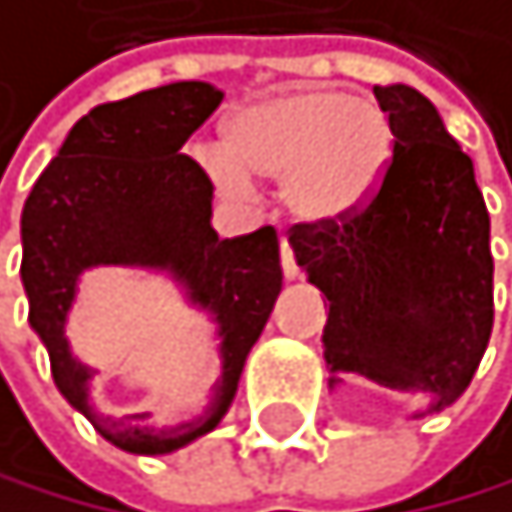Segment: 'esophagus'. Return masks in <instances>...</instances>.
Segmentation results:
<instances>
[{
    "instance_id": "esophagus-1",
    "label": "esophagus",
    "mask_w": 512,
    "mask_h": 512,
    "mask_svg": "<svg viewBox=\"0 0 512 512\" xmlns=\"http://www.w3.org/2000/svg\"><path fill=\"white\" fill-rule=\"evenodd\" d=\"M281 269H285V278H288V281H294V278L300 275V269H297V262H294V250H291L288 237H281Z\"/></svg>"
}]
</instances>
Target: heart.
<instances>
[{
	"instance_id": "b5f03b06",
	"label": "heart",
	"mask_w": 512,
	"mask_h": 512,
	"mask_svg": "<svg viewBox=\"0 0 512 512\" xmlns=\"http://www.w3.org/2000/svg\"><path fill=\"white\" fill-rule=\"evenodd\" d=\"M389 145V120L373 100L300 88L237 110L224 129V154L208 158V173L231 193L246 177H285L281 193L297 218L332 221L373 193Z\"/></svg>"
}]
</instances>
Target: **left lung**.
Wrapping results in <instances>:
<instances>
[{
	"label": "left lung",
	"instance_id": "obj_1",
	"mask_svg": "<svg viewBox=\"0 0 512 512\" xmlns=\"http://www.w3.org/2000/svg\"><path fill=\"white\" fill-rule=\"evenodd\" d=\"M373 94L396 139L377 189L342 218L294 224L288 243L329 300V386L351 373L431 392L427 412H440L472 383L491 339V218L472 158L431 100L408 85Z\"/></svg>",
	"mask_w": 512,
	"mask_h": 512
}]
</instances>
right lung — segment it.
Instances as JSON below:
<instances>
[{
	"mask_svg": "<svg viewBox=\"0 0 512 512\" xmlns=\"http://www.w3.org/2000/svg\"><path fill=\"white\" fill-rule=\"evenodd\" d=\"M221 97L208 81H173L94 107L72 126L21 212L27 323L47 345L56 389L100 437L135 456H164L215 431L281 291L275 227L218 240L215 186L183 154ZM97 265L170 271L190 303L216 316L222 377L196 419L158 425L150 413L113 416L93 405L96 371L71 354L65 319L80 272Z\"/></svg>",
	"mask_w": 512,
	"mask_h": 512,
	"instance_id": "obj_1",
	"label": "right lung"
}]
</instances>
